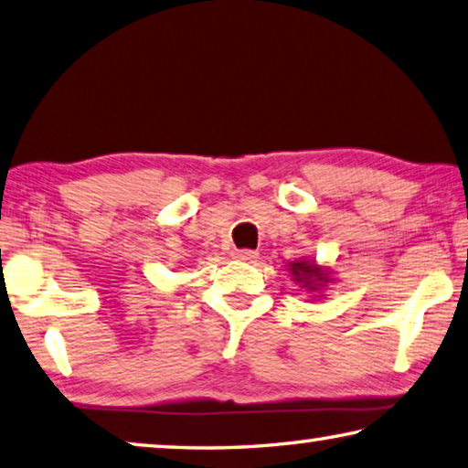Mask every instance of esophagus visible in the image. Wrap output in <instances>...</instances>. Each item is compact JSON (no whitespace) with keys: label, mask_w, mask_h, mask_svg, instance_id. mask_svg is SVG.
<instances>
[{"label":"esophagus","mask_w":468,"mask_h":468,"mask_svg":"<svg viewBox=\"0 0 468 468\" xmlns=\"http://www.w3.org/2000/svg\"><path fill=\"white\" fill-rule=\"evenodd\" d=\"M235 258L241 260V261H256L258 260V251H253V250H237L235 251Z\"/></svg>","instance_id":"obj_1"}]
</instances>
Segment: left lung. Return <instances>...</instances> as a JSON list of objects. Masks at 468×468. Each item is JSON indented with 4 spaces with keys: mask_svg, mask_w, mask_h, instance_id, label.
I'll return each mask as SVG.
<instances>
[{
    "mask_svg": "<svg viewBox=\"0 0 468 468\" xmlns=\"http://www.w3.org/2000/svg\"><path fill=\"white\" fill-rule=\"evenodd\" d=\"M288 270H291V274L294 276V282L303 284L311 292L321 291V288L329 282L327 271L321 270L319 266H315L313 261L296 260V261H291V268H288Z\"/></svg>",
    "mask_w": 468,
    "mask_h": 468,
    "instance_id": "left-lung-1",
    "label": "left lung"
}]
</instances>
